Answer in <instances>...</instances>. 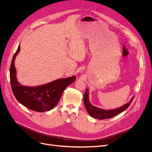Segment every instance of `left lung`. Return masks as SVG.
I'll use <instances>...</instances> for the list:
<instances>
[{
  "mask_svg": "<svg viewBox=\"0 0 152 152\" xmlns=\"http://www.w3.org/2000/svg\"><path fill=\"white\" fill-rule=\"evenodd\" d=\"M88 93H89L88 89H86L85 94H84V103H85L86 111L88 113V114L91 116H92L93 118H98L99 120L111 118H113L118 115H119L120 113H121V112L124 111L125 110H126L129 107V106L130 105L134 98V96H133V97L131 99L130 102L118 108L113 109V110H103L102 108L96 107V106H93L91 104L90 102H89V100Z\"/></svg>",
  "mask_w": 152,
  "mask_h": 152,
  "instance_id": "1",
  "label": "left lung"
}]
</instances>
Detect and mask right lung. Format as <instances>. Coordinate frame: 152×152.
<instances>
[{
  "mask_svg": "<svg viewBox=\"0 0 152 152\" xmlns=\"http://www.w3.org/2000/svg\"><path fill=\"white\" fill-rule=\"evenodd\" d=\"M20 51V45L14 54L10 67L12 90L17 100L26 108L37 112L52 110L58 104L65 88L76 80V76L61 78L37 86H22L17 80L14 61Z\"/></svg>",
  "mask_w": 152,
  "mask_h": 152,
  "instance_id": "add662e5",
  "label": "right lung"
}]
</instances>
